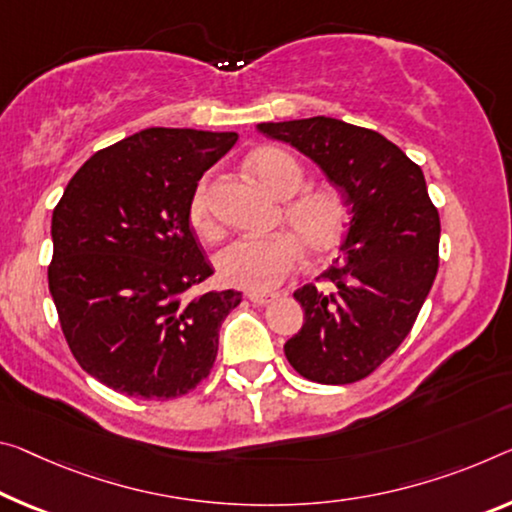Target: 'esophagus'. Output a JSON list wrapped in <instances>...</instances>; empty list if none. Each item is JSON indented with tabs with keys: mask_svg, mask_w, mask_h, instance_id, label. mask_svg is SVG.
Returning a JSON list of instances; mask_svg holds the SVG:
<instances>
[{
	"mask_svg": "<svg viewBox=\"0 0 512 512\" xmlns=\"http://www.w3.org/2000/svg\"><path fill=\"white\" fill-rule=\"evenodd\" d=\"M278 298V294H259V291H253V294H248V300L253 305H269L273 300Z\"/></svg>",
	"mask_w": 512,
	"mask_h": 512,
	"instance_id": "obj_1",
	"label": "esophagus"
}]
</instances>
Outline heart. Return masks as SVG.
Segmentation results:
<instances>
[{
    "label": "heart",
    "instance_id": "heart-1",
    "mask_svg": "<svg viewBox=\"0 0 512 512\" xmlns=\"http://www.w3.org/2000/svg\"><path fill=\"white\" fill-rule=\"evenodd\" d=\"M248 166L273 198L285 200L275 223L287 232L264 239H237L216 257V269L225 285L269 291L296 269L300 248L314 259L328 257L342 246L351 223V209L335 186H305V170L291 154L262 148L250 154ZM189 223L205 239L221 234L209 205L207 182H200L189 200Z\"/></svg>",
    "mask_w": 512,
    "mask_h": 512
}]
</instances>
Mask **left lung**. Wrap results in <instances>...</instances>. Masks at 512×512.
Returning <instances> with one entry per match:
<instances>
[{"mask_svg": "<svg viewBox=\"0 0 512 512\" xmlns=\"http://www.w3.org/2000/svg\"><path fill=\"white\" fill-rule=\"evenodd\" d=\"M321 166L351 205L342 255L294 298L305 323L285 344L300 376L348 385L371 376L415 326L440 266V214L415 161L383 134L316 116L262 123Z\"/></svg>", "mask_w": 512, "mask_h": 512, "instance_id": "8db88e82", "label": "left lung"}]
</instances>
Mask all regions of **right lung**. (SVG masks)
Here are the masks:
<instances>
[{
	"mask_svg": "<svg viewBox=\"0 0 512 512\" xmlns=\"http://www.w3.org/2000/svg\"><path fill=\"white\" fill-rule=\"evenodd\" d=\"M234 132L150 127L95 152L54 207L47 282L79 367L136 399L189 394L216 362L241 291H198L212 264L189 223Z\"/></svg>",
	"mask_w": 512,
	"mask_h": 512,
	"instance_id": "right-lung-1",
	"label": "right lung"
}]
</instances>
